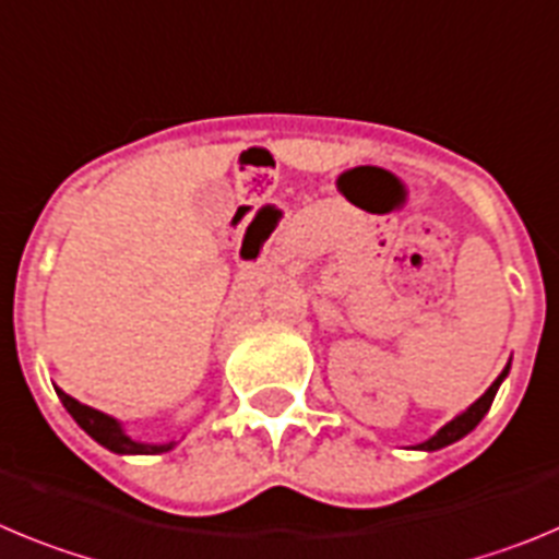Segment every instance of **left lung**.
I'll return each instance as SVG.
<instances>
[{
	"label": "left lung",
	"mask_w": 559,
	"mask_h": 559,
	"mask_svg": "<svg viewBox=\"0 0 559 559\" xmlns=\"http://www.w3.org/2000/svg\"><path fill=\"white\" fill-rule=\"evenodd\" d=\"M507 373H510V365H507L504 370H501L499 379H496L490 386H487L481 399H476L474 404L467 406L465 412H460V415H456L454 420H449V424L442 426V429L437 431L435 437H429V440L420 442V445H415V449L417 451H440V449H445V445H451V442L462 440V437H465V435H471V431H474L476 426H479L481 417L487 415V409H490L492 399H496V392H499L501 381L507 379Z\"/></svg>",
	"instance_id": "obj_1"
}]
</instances>
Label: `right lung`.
<instances>
[{
	"instance_id": "add662e5",
	"label": "right lung",
	"mask_w": 559,
	"mask_h": 559,
	"mask_svg": "<svg viewBox=\"0 0 559 559\" xmlns=\"http://www.w3.org/2000/svg\"><path fill=\"white\" fill-rule=\"evenodd\" d=\"M58 399L60 404L67 406L69 415L74 417V424L85 431V435L97 440L103 449L114 451V454H164V451H173L178 442H142V440H133V437L124 435L122 424H119L117 417L105 415V412L94 409V406H85L80 404L78 399L67 395L63 390H58Z\"/></svg>"
}]
</instances>
